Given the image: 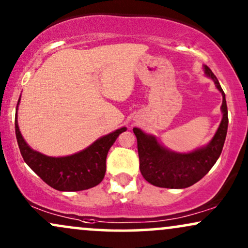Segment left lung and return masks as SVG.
<instances>
[{"label":"left lung","instance_id":"obj_1","mask_svg":"<svg viewBox=\"0 0 248 248\" xmlns=\"http://www.w3.org/2000/svg\"><path fill=\"white\" fill-rule=\"evenodd\" d=\"M204 73L214 81L216 88L223 96L220 108L223 113L222 122L214 138L206 146L190 153H176L162 146L154 136L146 135L138 127H133L138 145L141 175L155 187L170 189L190 187L208 174L222 153L229 125L225 94L217 78L208 66H204Z\"/></svg>","mask_w":248,"mask_h":248}]
</instances>
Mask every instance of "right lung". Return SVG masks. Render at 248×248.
<instances>
[{"instance_id":"obj_1","label":"right lung","mask_w":248,"mask_h":248,"mask_svg":"<svg viewBox=\"0 0 248 248\" xmlns=\"http://www.w3.org/2000/svg\"><path fill=\"white\" fill-rule=\"evenodd\" d=\"M15 130L23 159L44 182L60 191H78L95 187L103 180L107 170L108 152L117 137L126 131V127H121L109 135L101 137L81 152L60 158L47 156L37 152L26 144L20 135L17 112Z\"/></svg>"}]
</instances>
